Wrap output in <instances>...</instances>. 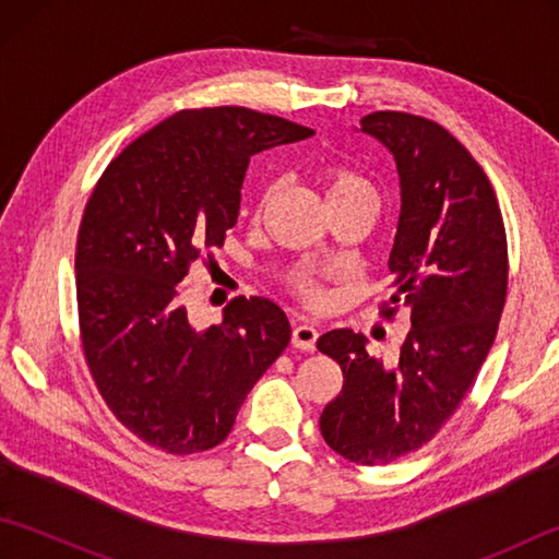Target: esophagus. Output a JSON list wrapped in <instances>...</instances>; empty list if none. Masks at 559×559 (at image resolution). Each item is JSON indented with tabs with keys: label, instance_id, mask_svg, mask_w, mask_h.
Listing matches in <instances>:
<instances>
[{
	"label": "esophagus",
	"instance_id": "34e87169",
	"mask_svg": "<svg viewBox=\"0 0 559 559\" xmlns=\"http://www.w3.org/2000/svg\"><path fill=\"white\" fill-rule=\"evenodd\" d=\"M319 331L310 322H295L293 324V346L300 350H314L317 348Z\"/></svg>",
	"mask_w": 559,
	"mask_h": 559
}]
</instances>
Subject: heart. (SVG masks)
Segmentation results:
<instances>
[{"mask_svg": "<svg viewBox=\"0 0 559 559\" xmlns=\"http://www.w3.org/2000/svg\"><path fill=\"white\" fill-rule=\"evenodd\" d=\"M324 194H326V204H334V201H348V199H360V197L374 199V189L358 173L336 168V170L326 173ZM295 286H298L307 295H317L314 283L310 278L300 276L298 281H295Z\"/></svg>", "mask_w": 559, "mask_h": 559, "instance_id": "obj_1", "label": "heart"}]
</instances>
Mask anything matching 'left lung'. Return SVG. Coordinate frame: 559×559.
<instances>
[{
	"instance_id": "obj_1",
	"label": "left lung",
	"mask_w": 559,
	"mask_h": 559,
	"mask_svg": "<svg viewBox=\"0 0 559 559\" xmlns=\"http://www.w3.org/2000/svg\"><path fill=\"white\" fill-rule=\"evenodd\" d=\"M355 132L396 163L389 302L408 307L411 331L394 365L372 358L353 329L319 336L343 370L319 430L338 456L382 466L430 442L488 358L507 298V237L488 175L444 127L389 110Z\"/></svg>"
}]
</instances>
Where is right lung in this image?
Listing matches in <instances>:
<instances>
[{
	"label": "right lung",
	"instance_id": "1",
	"mask_svg": "<svg viewBox=\"0 0 559 559\" xmlns=\"http://www.w3.org/2000/svg\"><path fill=\"white\" fill-rule=\"evenodd\" d=\"M310 136L247 108L182 110L93 189L76 242L83 353L117 420L151 447L185 456L221 444L290 343L286 312L266 298H237L221 324L199 326L180 283L237 223L249 158Z\"/></svg>",
	"mask_w": 559,
	"mask_h": 559
}]
</instances>
